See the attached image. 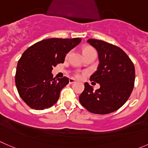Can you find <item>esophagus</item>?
<instances>
[{"mask_svg": "<svg viewBox=\"0 0 148 148\" xmlns=\"http://www.w3.org/2000/svg\"><path fill=\"white\" fill-rule=\"evenodd\" d=\"M75 80L73 79V78H70V79H69V83H70V84H73V83H75Z\"/></svg>", "mask_w": 148, "mask_h": 148, "instance_id": "34e87169", "label": "esophagus"}]
</instances>
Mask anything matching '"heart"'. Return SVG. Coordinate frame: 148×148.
<instances>
[{
    "mask_svg": "<svg viewBox=\"0 0 148 148\" xmlns=\"http://www.w3.org/2000/svg\"><path fill=\"white\" fill-rule=\"evenodd\" d=\"M94 51L95 50H94L92 47H91V46H85V47H84V49H83V53H84V56H86L87 55V54H89V53H91V52ZM76 76L79 77V74H78V73H76Z\"/></svg>",
    "mask_w": 148,
    "mask_h": 148,
    "instance_id": "heart-1",
    "label": "heart"
}]
</instances>
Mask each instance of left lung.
<instances>
[{
  "instance_id": "1",
  "label": "left lung",
  "mask_w": 148,
  "mask_h": 148,
  "mask_svg": "<svg viewBox=\"0 0 148 148\" xmlns=\"http://www.w3.org/2000/svg\"><path fill=\"white\" fill-rule=\"evenodd\" d=\"M87 42L97 49L99 60L97 70L90 81L99 84L100 88L94 91L85 83L79 101L93 113H110L121 108L130 97L134 86V65L127 54L115 45L92 38Z\"/></svg>"
}]
</instances>
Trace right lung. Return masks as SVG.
I'll return each mask as SVG.
<instances>
[{
    "label": "right lung",
    "mask_w": 148,
    "mask_h": 148,
    "mask_svg": "<svg viewBox=\"0 0 148 148\" xmlns=\"http://www.w3.org/2000/svg\"><path fill=\"white\" fill-rule=\"evenodd\" d=\"M81 41L80 38L45 39L22 54L16 66L15 84L19 96L28 106L44 110L58 101L69 79L53 78L51 70L64 62L66 54Z\"/></svg>",
    "instance_id": "obj_1"
}]
</instances>
